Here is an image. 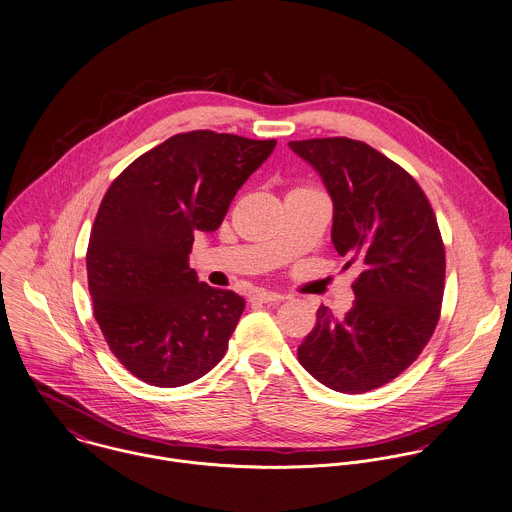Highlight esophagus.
Here are the masks:
<instances>
[{
	"mask_svg": "<svg viewBox=\"0 0 512 512\" xmlns=\"http://www.w3.org/2000/svg\"><path fill=\"white\" fill-rule=\"evenodd\" d=\"M254 300L262 302V304H278V302H284L286 296L284 294H278V292H266V290H258L254 294Z\"/></svg>",
	"mask_w": 512,
	"mask_h": 512,
	"instance_id": "obj_1",
	"label": "esophagus"
}]
</instances>
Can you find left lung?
<instances>
[{"mask_svg":"<svg viewBox=\"0 0 512 512\" xmlns=\"http://www.w3.org/2000/svg\"><path fill=\"white\" fill-rule=\"evenodd\" d=\"M332 202V242L361 268L353 308L338 320L320 306L298 347L304 369L340 393H363L407 369L435 332L445 248L433 208L409 172L345 137L292 141Z\"/></svg>","mask_w":512,"mask_h":512,"instance_id":"8db88e82","label":"left lung"}]
</instances>
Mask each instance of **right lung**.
<instances>
[{
	"instance_id": "right-lung-1",
	"label": "right lung",
	"mask_w": 512,
	"mask_h": 512,
	"mask_svg": "<svg viewBox=\"0 0 512 512\" xmlns=\"http://www.w3.org/2000/svg\"><path fill=\"white\" fill-rule=\"evenodd\" d=\"M274 147V139L180 133L109 186L87 248L89 292L111 351L141 381L180 387L224 357L246 302L200 282L188 254Z\"/></svg>"
}]
</instances>
